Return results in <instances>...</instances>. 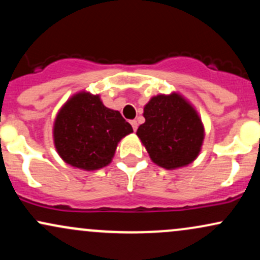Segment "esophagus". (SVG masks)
<instances>
[{"label": "esophagus", "instance_id": "obj_1", "mask_svg": "<svg viewBox=\"0 0 260 260\" xmlns=\"http://www.w3.org/2000/svg\"><path fill=\"white\" fill-rule=\"evenodd\" d=\"M131 124H132L133 129L137 131V128H138V122H137L136 120H133V121H131Z\"/></svg>", "mask_w": 260, "mask_h": 260}]
</instances>
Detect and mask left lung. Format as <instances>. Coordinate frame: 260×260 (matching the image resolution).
<instances>
[{
	"label": "left lung",
	"instance_id": "1",
	"mask_svg": "<svg viewBox=\"0 0 260 260\" xmlns=\"http://www.w3.org/2000/svg\"><path fill=\"white\" fill-rule=\"evenodd\" d=\"M145 122L137 136L150 159L164 169L186 166L198 156L204 127L198 113L181 95H157L144 107Z\"/></svg>",
	"mask_w": 260,
	"mask_h": 260
}]
</instances>
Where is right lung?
<instances>
[{"mask_svg":"<svg viewBox=\"0 0 260 260\" xmlns=\"http://www.w3.org/2000/svg\"><path fill=\"white\" fill-rule=\"evenodd\" d=\"M132 132L121 113L104 106L99 95L79 92L59 110L53 140L66 162L90 171L109 165L117 143Z\"/></svg>","mask_w":260,"mask_h":260,"instance_id":"add662e5","label":"right lung"}]
</instances>
